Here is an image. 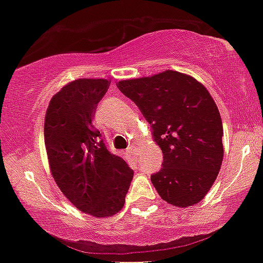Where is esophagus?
Returning a JSON list of instances; mask_svg holds the SVG:
<instances>
[{"label":"esophagus","mask_w":263,"mask_h":263,"mask_svg":"<svg viewBox=\"0 0 263 263\" xmlns=\"http://www.w3.org/2000/svg\"><path fill=\"white\" fill-rule=\"evenodd\" d=\"M128 151H129V153H131V155L137 156V151H139V145L135 144V142H132L131 146L128 147Z\"/></svg>","instance_id":"34e87169"}]
</instances>
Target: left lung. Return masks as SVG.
Listing matches in <instances>:
<instances>
[{
    "label": "left lung",
    "mask_w": 263,
    "mask_h": 263,
    "mask_svg": "<svg viewBox=\"0 0 263 263\" xmlns=\"http://www.w3.org/2000/svg\"><path fill=\"white\" fill-rule=\"evenodd\" d=\"M150 123L163 151L151 182L159 196L178 208L200 202L221 166L222 122L210 92L196 79L177 71L117 84Z\"/></svg>",
    "instance_id": "8db88e82"
}]
</instances>
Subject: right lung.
Listing matches in <instances>:
<instances>
[{"instance_id":"obj_1","label":"right lung","mask_w":263,"mask_h":263,"mask_svg":"<svg viewBox=\"0 0 263 263\" xmlns=\"http://www.w3.org/2000/svg\"><path fill=\"white\" fill-rule=\"evenodd\" d=\"M109 87L105 79H79L50 99L44 142L50 172L71 203L95 217L112 216L124 205L134 171L105 147L92 123Z\"/></svg>"}]
</instances>
